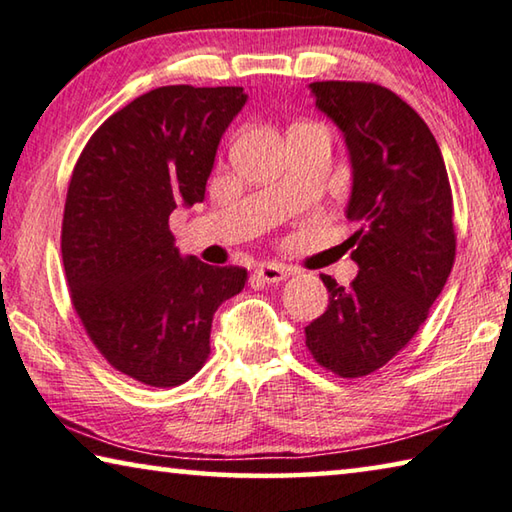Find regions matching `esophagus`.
<instances>
[{
  "instance_id": "esophagus-1",
  "label": "esophagus",
  "mask_w": 512,
  "mask_h": 512,
  "mask_svg": "<svg viewBox=\"0 0 512 512\" xmlns=\"http://www.w3.org/2000/svg\"><path fill=\"white\" fill-rule=\"evenodd\" d=\"M290 274H292L290 267L279 265V263H263L256 267V276L263 283H281V281H286Z\"/></svg>"
}]
</instances>
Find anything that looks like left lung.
Masks as SVG:
<instances>
[{
    "label": "left lung",
    "mask_w": 512,
    "mask_h": 512,
    "mask_svg": "<svg viewBox=\"0 0 512 512\" xmlns=\"http://www.w3.org/2000/svg\"><path fill=\"white\" fill-rule=\"evenodd\" d=\"M315 104L345 133L354 188L349 288L320 274L329 308L306 326L315 363L358 379L404 349L429 317L456 261L454 197L426 122L395 92L367 81H315Z\"/></svg>",
    "instance_id": "8db88e82"
}]
</instances>
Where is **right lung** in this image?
I'll return each mask as SVG.
<instances>
[{"mask_svg":"<svg viewBox=\"0 0 512 512\" xmlns=\"http://www.w3.org/2000/svg\"><path fill=\"white\" fill-rule=\"evenodd\" d=\"M247 102L238 86H163L92 133L67 186L61 254L74 311L117 372L152 388L195 376L245 267L181 258L177 204L204 199L217 145Z\"/></svg>","mask_w":512,"mask_h":512,"instance_id":"obj_1","label":"right lung"}]
</instances>
